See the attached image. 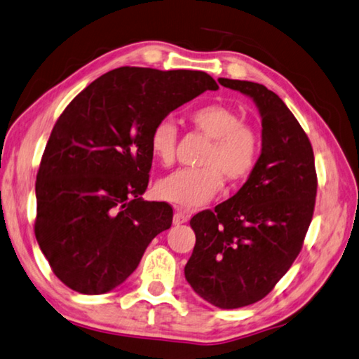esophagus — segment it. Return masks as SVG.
<instances>
[{
  "label": "esophagus",
  "mask_w": 359,
  "mask_h": 359,
  "mask_svg": "<svg viewBox=\"0 0 359 359\" xmlns=\"http://www.w3.org/2000/svg\"><path fill=\"white\" fill-rule=\"evenodd\" d=\"M189 221V215H186V212L181 210V208H176L175 211V216H173V224L175 225H181Z\"/></svg>",
  "instance_id": "obj_1"
}]
</instances>
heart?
Instances as JSON below:
<instances>
[{"label":"heart","instance_id":"heart-1","mask_svg":"<svg viewBox=\"0 0 359 359\" xmlns=\"http://www.w3.org/2000/svg\"><path fill=\"white\" fill-rule=\"evenodd\" d=\"M194 128L212 143L200 168H181L157 183V196L183 208L208 203L221 191L222 176L230 183H241L254 172L260 156V135L244 124L236 110L222 104H206L192 110ZM178 129L172 118H162L149 134V149L157 162L172 165L176 154Z\"/></svg>","mask_w":359,"mask_h":359}]
</instances>
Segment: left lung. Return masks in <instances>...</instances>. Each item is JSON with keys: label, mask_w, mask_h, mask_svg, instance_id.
I'll use <instances>...</instances> for the list:
<instances>
[{"label": "left lung", "mask_w": 359, "mask_h": 359, "mask_svg": "<svg viewBox=\"0 0 359 359\" xmlns=\"http://www.w3.org/2000/svg\"><path fill=\"white\" fill-rule=\"evenodd\" d=\"M219 83L254 100L262 154L233 197L191 219L196 246L184 276L221 309L254 304L273 290L303 248L317 196L312 144L278 94L246 80Z\"/></svg>", "instance_id": "8db88e82"}]
</instances>
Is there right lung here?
Segmentation results:
<instances>
[{
    "instance_id": "obj_1",
    "label": "right lung",
    "mask_w": 359,
    "mask_h": 359,
    "mask_svg": "<svg viewBox=\"0 0 359 359\" xmlns=\"http://www.w3.org/2000/svg\"><path fill=\"white\" fill-rule=\"evenodd\" d=\"M206 90L200 71L118 67L61 113L36 178V240L62 284L83 294L115 290L148 244L170 229L172 206L144 202L154 124Z\"/></svg>"
}]
</instances>
